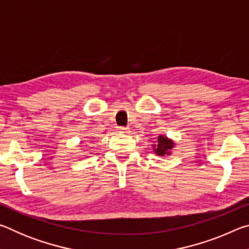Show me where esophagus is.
Instances as JSON below:
<instances>
[{
    "mask_svg": "<svg viewBox=\"0 0 249 249\" xmlns=\"http://www.w3.org/2000/svg\"><path fill=\"white\" fill-rule=\"evenodd\" d=\"M119 133H129V128L127 127H119Z\"/></svg>",
    "mask_w": 249,
    "mask_h": 249,
    "instance_id": "obj_1",
    "label": "esophagus"
}]
</instances>
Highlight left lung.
Returning a JSON list of instances; mask_svg holds the SVG:
<instances>
[{
    "instance_id": "8db88e82",
    "label": "left lung",
    "mask_w": 249,
    "mask_h": 249,
    "mask_svg": "<svg viewBox=\"0 0 249 249\" xmlns=\"http://www.w3.org/2000/svg\"><path fill=\"white\" fill-rule=\"evenodd\" d=\"M175 145V142L171 138H168L167 136H163V135H159L156 144H153V150L156 155L160 156V157L170 156L171 149L174 148Z\"/></svg>"
}]
</instances>
